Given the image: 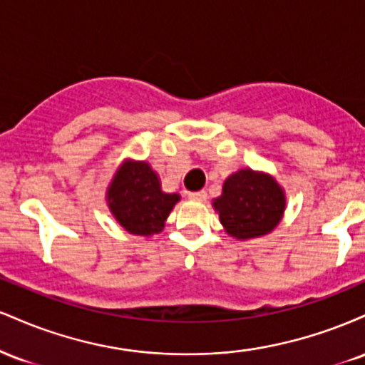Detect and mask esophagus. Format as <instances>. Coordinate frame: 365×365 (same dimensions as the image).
Wrapping results in <instances>:
<instances>
[{"instance_id": "esophagus-1", "label": "esophagus", "mask_w": 365, "mask_h": 365, "mask_svg": "<svg viewBox=\"0 0 365 365\" xmlns=\"http://www.w3.org/2000/svg\"><path fill=\"white\" fill-rule=\"evenodd\" d=\"M207 194L204 190H197V192H188V199L192 200H197V202H202V200H206Z\"/></svg>"}]
</instances>
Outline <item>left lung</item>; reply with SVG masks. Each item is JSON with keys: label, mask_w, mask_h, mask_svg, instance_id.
Listing matches in <instances>:
<instances>
[{"label": "left lung", "mask_w": 365, "mask_h": 365, "mask_svg": "<svg viewBox=\"0 0 365 365\" xmlns=\"http://www.w3.org/2000/svg\"><path fill=\"white\" fill-rule=\"evenodd\" d=\"M225 232L237 240H250L271 233L283 220L287 195L273 175L250 168L238 170L223 183L212 200Z\"/></svg>", "instance_id": "1"}]
</instances>
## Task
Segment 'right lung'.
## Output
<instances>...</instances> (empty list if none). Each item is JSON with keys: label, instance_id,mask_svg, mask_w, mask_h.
Listing matches in <instances>:
<instances>
[{"label": "right lung", "instance_id": "obj_1", "mask_svg": "<svg viewBox=\"0 0 365 365\" xmlns=\"http://www.w3.org/2000/svg\"><path fill=\"white\" fill-rule=\"evenodd\" d=\"M178 200L180 194L163 190L161 180L148 161L135 159H125L106 188V202L113 217L121 228L139 237L161 233Z\"/></svg>", "mask_w": 365, "mask_h": 365}]
</instances>
